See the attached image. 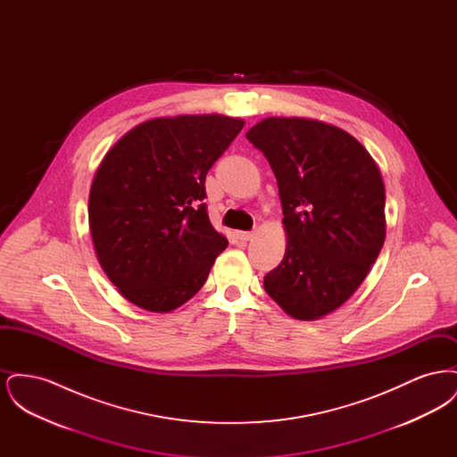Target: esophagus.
I'll use <instances>...</instances> for the list:
<instances>
[{
	"label": "esophagus",
	"instance_id": "1",
	"mask_svg": "<svg viewBox=\"0 0 457 457\" xmlns=\"http://www.w3.org/2000/svg\"><path fill=\"white\" fill-rule=\"evenodd\" d=\"M237 238L239 241H250V239L253 238V233H250V231H238Z\"/></svg>",
	"mask_w": 457,
	"mask_h": 457
}]
</instances>
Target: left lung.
<instances>
[{"mask_svg":"<svg viewBox=\"0 0 457 457\" xmlns=\"http://www.w3.org/2000/svg\"><path fill=\"white\" fill-rule=\"evenodd\" d=\"M246 138L276 174L287 237L263 287L287 315L320 319L351 298L382 250L380 171L348 131L317 120L265 118Z\"/></svg>","mask_w":457,"mask_h":457,"instance_id":"left-lung-1","label":"left lung"}]
</instances>
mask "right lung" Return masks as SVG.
Returning <instances> with one entry per match:
<instances>
[{
  "mask_svg": "<svg viewBox=\"0 0 457 457\" xmlns=\"http://www.w3.org/2000/svg\"><path fill=\"white\" fill-rule=\"evenodd\" d=\"M243 125L222 114L154 118L104 155L88 226L97 261L131 303L166 313L207 281L228 239L209 220L205 176Z\"/></svg>",
  "mask_w": 457,
  "mask_h": 457,
  "instance_id": "1",
  "label": "right lung"
}]
</instances>
